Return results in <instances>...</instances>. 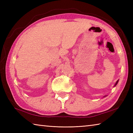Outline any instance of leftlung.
<instances>
[{
  "mask_svg": "<svg viewBox=\"0 0 133 133\" xmlns=\"http://www.w3.org/2000/svg\"><path fill=\"white\" fill-rule=\"evenodd\" d=\"M118 80L117 81V82L116 83H115V85H114V86H116L117 85V83H118ZM104 97H106V96H104Z\"/></svg>",
  "mask_w": 133,
  "mask_h": 133,
  "instance_id": "1",
  "label": "left lung"
}]
</instances>
